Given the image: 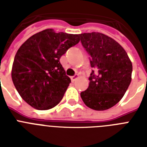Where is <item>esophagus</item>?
Instances as JSON below:
<instances>
[{"label": "esophagus", "mask_w": 147, "mask_h": 147, "mask_svg": "<svg viewBox=\"0 0 147 147\" xmlns=\"http://www.w3.org/2000/svg\"><path fill=\"white\" fill-rule=\"evenodd\" d=\"M78 78V75H77V74H76V75H75L74 76H71V82H75V81H76Z\"/></svg>", "instance_id": "obj_1"}]
</instances>
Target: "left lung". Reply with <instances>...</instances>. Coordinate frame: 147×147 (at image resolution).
Wrapping results in <instances>:
<instances>
[{
    "label": "left lung",
    "mask_w": 147,
    "mask_h": 147,
    "mask_svg": "<svg viewBox=\"0 0 147 147\" xmlns=\"http://www.w3.org/2000/svg\"><path fill=\"white\" fill-rule=\"evenodd\" d=\"M83 47L90 55L92 72L89 86L81 92L85 105L95 111H105L117 104L131 82L132 62L123 47L101 33L79 35Z\"/></svg>",
    "instance_id": "left-lung-1"
}]
</instances>
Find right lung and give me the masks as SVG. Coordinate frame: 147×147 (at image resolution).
Here are the masks:
<instances>
[{
  "instance_id": "obj_1",
  "label": "right lung",
  "mask_w": 147,
  "mask_h": 147,
  "mask_svg": "<svg viewBox=\"0 0 147 147\" xmlns=\"http://www.w3.org/2000/svg\"><path fill=\"white\" fill-rule=\"evenodd\" d=\"M79 35L47 29L30 36L17 50L11 77L19 94L31 107L49 110L61 101L71 79L59 59L78 43Z\"/></svg>"
}]
</instances>
